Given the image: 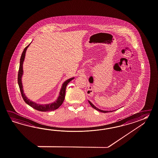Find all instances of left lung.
<instances>
[{"mask_svg": "<svg viewBox=\"0 0 158 158\" xmlns=\"http://www.w3.org/2000/svg\"><path fill=\"white\" fill-rule=\"evenodd\" d=\"M89 102V104H90V105L92 106V107H93L94 109H96V110H97L98 111H99V112H102V113H107V112H113V111H114V110H101V109H98V108H97L96 106H95L94 105H93V104L90 102V101H88Z\"/></svg>", "mask_w": 158, "mask_h": 158, "instance_id": "8db88e82", "label": "left lung"}]
</instances>
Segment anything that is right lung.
Here are the masks:
<instances>
[{"instance_id":"right-lung-1","label":"right lung","mask_w":158,"mask_h":158,"mask_svg":"<svg viewBox=\"0 0 158 158\" xmlns=\"http://www.w3.org/2000/svg\"><path fill=\"white\" fill-rule=\"evenodd\" d=\"M30 44L24 48V50L22 52V56H21L20 59V65H19V69L18 75V85H19V89H20L22 96L23 97V99L24 100V102L26 104H27L28 105H30V106H31L32 108L36 109L37 110L41 111V112H48V111L54 110L56 109H58L62 104L63 102L64 101V99H65V91H66V86H67L68 84L69 83L70 81H72V80L74 79V77L69 78V79L67 80L66 81H65L64 82V84H62V88H61V90H60V92L59 96L58 97L57 100L55 101V102H53V103L49 104H44V105H42V104H36L35 102L30 100L26 96V95L23 93V86H22V76L23 73V61H24V58H25L26 52V50L27 49V48L29 46V45H30Z\"/></svg>"}]
</instances>
